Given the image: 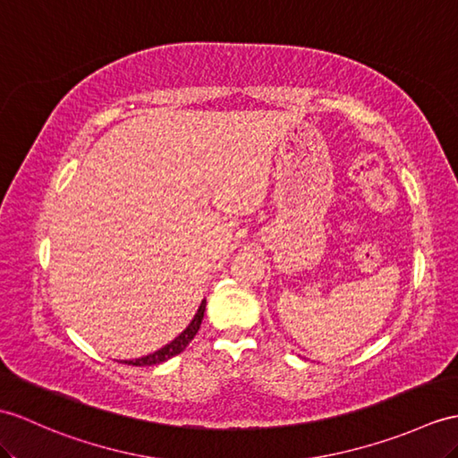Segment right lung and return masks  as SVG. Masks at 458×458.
<instances>
[{
    "label": "right lung",
    "instance_id": "1",
    "mask_svg": "<svg viewBox=\"0 0 458 458\" xmlns=\"http://www.w3.org/2000/svg\"><path fill=\"white\" fill-rule=\"evenodd\" d=\"M205 306H207V301L200 302L197 314L193 316V320H191V324L174 339V342H169L167 345H164L162 349L154 351V353H150V355L140 357V359H134V360H124V363H129V365H132V367H150V365L164 363V360L179 355L181 351H183V349L189 345L191 339H193V337L197 335L199 327H200V322H203V316H205Z\"/></svg>",
    "mask_w": 458,
    "mask_h": 458
}]
</instances>
